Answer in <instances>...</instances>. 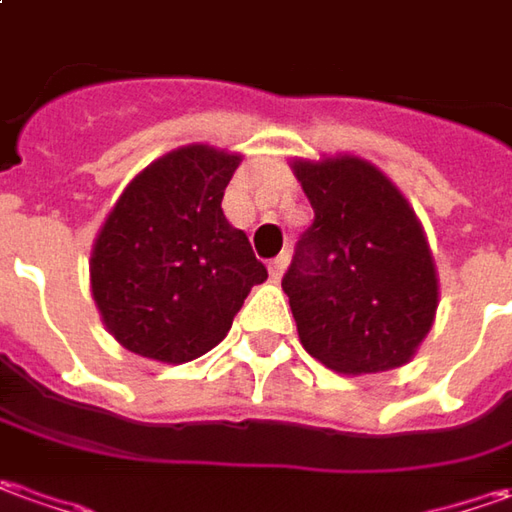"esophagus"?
Returning <instances> with one entry per match:
<instances>
[{"label":"esophagus","instance_id":"esophagus-1","mask_svg":"<svg viewBox=\"0 0 512 512\" xmlns=\"http://www.w3.org/2000/svg\"><path fill=\"white\" fill-rule=\"evenodd\" d=\"M286 266H289V255H280L274 257L272 263H269V274H272V280L277 283L280 277H283V272H286Z\"/></svg>","mask_w":512,"mask_h":512}]
</instances>
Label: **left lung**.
I'll return each instance as SVG.
<instances>
[{"label": "left lung", "instance_id": "left-lung-1", "mask_svg": "<svg viewBox=\"0 0 512 512\" xmlns=\"http://www.w3.org/2000/svg\"><path fill=\"white\" fill-rule=\"evenodd\" d=\"M314 223L283 274L300 343L337 374L411 360L439 306L422 223L391 178L357 155L294 158Z\"/></svg>", "mask_w": 512, "mask_h": 512}]
</instances>
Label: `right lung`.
<instances>
[{
  "instance_id": "right-lung-1",
  "label": "right lung",
  "mask_w": 512,
  "mask_h": 512,
  "mask_svg": "<svg viewBox=\"0 0 512 512\" xmlns=\"http://www.w3.org/2000/svg\"><path fill=\"white\" fill-rule=\"evenodd\" d=\"M238 152L189 144L141 169L98 232L90 289L107 331L147 360H195L269 272L223 215Z\"/></svg>"
}]
</instances>
